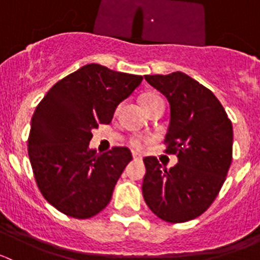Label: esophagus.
<instances>
[{"label": "esophagus", "instance_id": "34e87169", "mask_svg": "<svg viewBox=\"0 0 260 260\" xmlns=\"http://www.w3.org/2000/svg\"><path fill=\"white\" fill-rule=\"evenodd\" d=\"M132 156H133V158L138 159V161H141V159H142V156H141L140 153H137V152H133Z\"/></svg>", "mask_w": 260, "mask_h": 260}]
</instances>
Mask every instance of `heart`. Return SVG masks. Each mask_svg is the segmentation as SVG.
Segmentation results:
<instances>
[{"label":"heart","mask_w":260,"mask_h":260,"mask_svg":"<svg viewBox=\"0 0 260 260\" xmlns=\"http://www.w3.org/2000/svg\"><path fill=\"white\" fill-rule=\"evenodd\" d=\"M157 98H159V96H157V95H147V96H145V98H143V106L151 103V102H153L154 99H157ZM143 142H145V140H142V138H135V140L132 141V146L140 148V147L143 145Z\"/></svg>","instance_id":"1"}]
</instances>
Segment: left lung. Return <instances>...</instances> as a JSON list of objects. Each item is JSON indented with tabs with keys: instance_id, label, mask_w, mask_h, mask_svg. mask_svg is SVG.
<instances>
[{
	"instance_id": "8db88e82",
	"label": "left lung",
	"mask_w": 260,
	"mask_h": 260,
	"mask_svg": "<svg viewBox=\"0 0 260 260\" xmlns=\"http://www.w3.org/2000/svg\"><path fill=\"white\" fill-rule=\"evenodd\" d=\"M170 103L167 153L177 154L170 170L145 157L142 193L151 211L169 222L200 216L219 193L233 159V124L211 90L185 73L145 75Z\"/></svg>"
}]
</instances>
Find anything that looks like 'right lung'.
<instances>
[{
    "label": "right lung",
    "mask_w": 260,
    "mask_h": 260,
    "mask_svg": "<svg viewBox=\"0 0 260 260\" xmlns=\"http://www.w3.org/2000/svg\"><path fill=\"white\" fill-rule=\"evenodd\" d=\"M141 75L88 64L59 80L31 118L27 151L39 190L55 209L88 219L109 204L132 159L127 147L89 148L91 131L108 124L115 108L141 84Z\"/></svg>",
    "instance_id": "add662e5"
}]
</instances>
